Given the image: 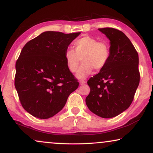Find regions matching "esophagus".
I'll return each instance as SVG.
<instances>
[{"label": "esophagus", "mask_w": 153, "mask_h": 153, "mask_svg": "<svg viewBox=\"0 0 153 153\" xmlns=\"http://www.w3.org/2000/svg\"><path fill=\"white\" fill-rule=\"evenodd\" d=\"M85 83H86V81H85V80H82L80 81V84L81 85H85Z\"/></svg>", "instance_id": "obj_1"}]
</instances>
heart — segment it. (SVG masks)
<instances>
[{
	"instance_id": "obj_1",
	"label": "heart",
	"mask_w": 153,
	"mask_h": 153,
	"mask_svg": "<svg viewBox=\"0 0 153 153\" xmlns=\"http://www.w3.org/2000/svg\"><path fill=\"white\" fill-rule=\"evenodd\" d=\"M73 50L68 49L65 52L64 59L67 67L71 73L78 71L81 59L83 64L77 76L85 78L92 72L93 68L99 71L104 68L111 57V48L105 41H98L89 36L79 38L73 42Z\"/></svg>"
}]
</instances>
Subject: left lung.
I'll list each match as a JSON object with an SVG mask.
<instances>
[{
	"label": "left lung",
	"mask_w": 153,
	"mask_h": 153,
	"mask_svg": "<svg viewBox=\"0 0 153 153\" xmlns=\"http://www.w3.org/2000/svg\"><path fill=\"white\" fill-rule=\"evenodd\" d=\"M110 40L111 57L104 68L87 81L85 101L93 113L111 118L127 110L140 82L138 55L127 36L113 28H99Z\"/></svg>",
	"instance_id": "1"
}]
</instances>
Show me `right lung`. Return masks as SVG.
<instances>
[{"label": "right lung", "instance_id": "add662e5", "mask_svg": "<svg viewBox=\"0 0 153 153\" xmlns=\"http://www.w3.org/2000/svg\"><path fill=\"white\" fill-rule=\"evenodd\" d=\"M80 34L45 31L21 51L15 65V86L22 107L34 117L48 119L55 115L78 87L64 54Z\"/></svg>", "mask_w": 153, "mask_h": 153}]
</instances>
